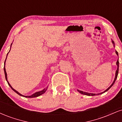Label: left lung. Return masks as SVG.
I'll use <instances>...</instances> for the list:
<instances>
[{
    "label": "left lung",
    "mask_w": 122,
    "mask_h": 122,
    "mask_svg": "<svg viewBox=\"0 0 122 122\" xmlns=\"http://www.w3.org/2000/svg\"><path fill=\"white\" fill-rule=\"evenodd\" d=\"M112 42L113 44H114V46L115 47V43H114V42L113 41H112ZM115 53H116V54H117V56H118V53H117V51H115ZM117 71H116V73H115V79H114V81H113L112 84L110 85V87L108 88L107 89H106V91H104V92H102V93H98V94H96V93H88V92H83V91H79V90H77L78 91H79L80 93H81V94H83V95H87V96H95V95H99V94H102V93H104V92H107V91H108V90H109V89H110V88H111V86H112V85L114 84L116 80H117V75H118V72H119V60H117Z\"/></svg>",
    "instance_id": "left-lung-1"
}]
</instances>
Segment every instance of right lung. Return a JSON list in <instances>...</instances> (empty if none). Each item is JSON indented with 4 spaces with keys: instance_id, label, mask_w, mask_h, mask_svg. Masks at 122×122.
I'll return each mask as SVG.
<instances>
[{
    "instance_id": "obj_1",
    "label": "right lung",
    "mask_w": 122,
    "mask_h": 122,
    "mask_svg": "<svg viewBox=\"0 0 122 122\" xmlns=\"http://www.w3.org/2000/svg\"><path fill=\"white\" fill-rule=\"evenodd\" d=\"M12 43H11V45H12ZM10 49H11V48H10ZM8 53H9V52H8ZM6 58H7V57H6ZM5 60H6V59H5ZM5 67H4V71H5V79H6V81H7V83H8V85H9V86H10L11 88V89H12V90H13L14 91V92H16V93H17V94H18L19 95H20V96H23V97H29V98H31V97H38V96H40V95H42L43 93H44L46 91L47 88H45V89H43L42 91H41L36 92V93H34V94H33L32 95H31V96H24V95H22V94H20V93H19V92H18V91H16L15 90V89H14V88H12V87L11 86V85L10 84V83H9V82H8V81H7V73H6V71H5Z\"/></svg>"
}]
</instances>
